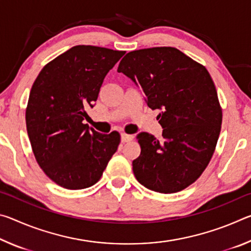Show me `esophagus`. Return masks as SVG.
Segmentation results:
<instances>
[{
	"instance_id": "esophagus-1",
	"label": "esophagus",
	"mask_w": 251,
	"mask_h": 251,
	"mask_svg": "<svg viewBox=\"0 0 251 251\" xmlns=\"http://www.w3.org/2000/svg\"><path fill=\"white\" fill-rule=\"evenodd\" d=\"M133 138H134L133 135H128V134H125V133H122L121 134V139H122L123 143L130 142Z\"/></svg>"
}]
</instances>
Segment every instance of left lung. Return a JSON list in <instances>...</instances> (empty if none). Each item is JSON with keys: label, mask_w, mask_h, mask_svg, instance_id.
<instances>
[{"label": "left lung", "mask_w": 251, "mask_h": 251, "mask_svg": "<svg viewBox=\"0 0 251 251\" xmlns=\"http://www.w3.org/2000/svg\"><path fill=\"white\" fill-rule=\"evenodd\" d=\"M118 73L143 90L163 127V141L137 135L141 155L133 160L138 182L157 193L180 192L196 181L215 151L223 113L217 91L205 66L175 48L127 53Z\"/></svg>", "instance_id": "1"}]
</instances>
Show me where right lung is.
<instances>
[{"instance_id":"1","label":"right lung","mask_w":251,"mask_h":251,"mask_svg":"<svg viewBox=\"0 0 251 251\" xmlns=\"http://www.w3.org/2000/svg\"><path fill=\"white\" fill-rule=\"evenodd\" d=\"M125 54L77 45L46 64L34 82L26 129L37 164L66 189H84L100 179L121 142L117 131L100 134L83 124L109 70Z\"/></svg>"}]
</instances>
